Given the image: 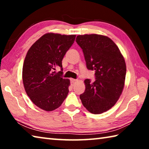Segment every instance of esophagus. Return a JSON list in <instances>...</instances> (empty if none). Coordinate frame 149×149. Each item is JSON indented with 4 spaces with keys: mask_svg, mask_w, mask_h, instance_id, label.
<instances>
[{
    "mask_svg": "<svg viewBox=\"0 0 149 149\" xmlns=\"http://www.w3.org/2000/svg\"><path fill=\"white\" fill-rule=\"evenodd\" d=\"M70 81H71L72 85H74V84H75V83L77 81V79H70Z\"/></svg>",
    "mask_w": 149,
    "mask_h": 149,
    "instance_id": "esophagus-1",
    "label": "esophagus"
}]
</instances>
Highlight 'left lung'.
Instances as JSON below:
<instances>
[{
  "label": "left lung",
  "instance_id": "1",
  "mask_svg": "<svg viewBox=\"0 0 149 149\" xmlns=\"http://www.w3.org/2000/svg\"><path fill=\"white\" fill-rule=\"evenodd\" d=\"M88 70H95V79L85 81V90L79 98L91 113L101 114L110 109L119 99L124 86L125 60L112 39L97 34L77 36Z\"/></svg>",
  "mask_w": 149,
  "mask_h": 149
}]
</instances>
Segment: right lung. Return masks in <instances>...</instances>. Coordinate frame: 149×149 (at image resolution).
Masks as SVG:
<instances>
[{"label": "right lung", "instance_id": "right-lung-1", "mask_svg": "<svg viewBox=\"0 0 149 149\" xmlns=\"http://www.w3.org/2000/svg\"><path fill=\"white\" fill-rule=\"evenodd\" d=\"M75 36L45 34L27 51L22 70L25 90L31 101L45 111L58 108L68 94L70 82L62 77V61ZM58 66L61 71L56 73Z\"/></svg>", "mask_w": 149, "mask_h": 149}]
</instances>
